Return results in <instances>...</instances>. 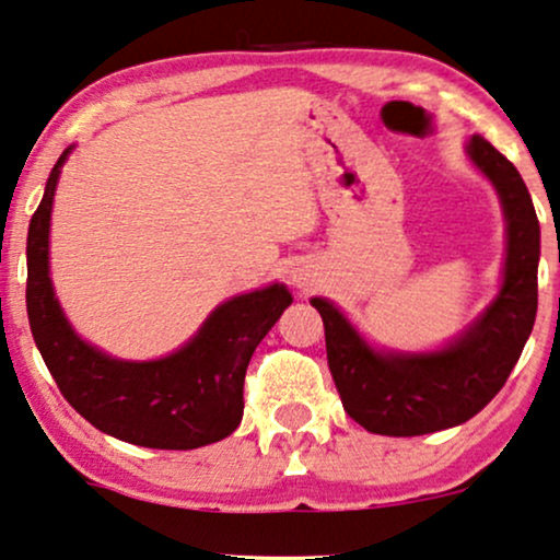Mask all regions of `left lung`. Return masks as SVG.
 <instances>
[{"label": "left lung", "mask_w": 560, "mask_h": 560, "mask_svg": "<svg viewBox=\"0 0 560 560\" xmlns=\"http://www.w3.org/2000/svg\"><path fill=\"white\" fill-rule=\"evenodd\" d=\"M467 153L495 185L509 242L501 292L454 345L430 354L375 352L331 302L310 300L326 328L341 404L370 433L409 438L467 422L503 388L535 326L540 221L529 190L482 135L469 138Z\"/></svg>", "instance_id": "1"}]
</instances>
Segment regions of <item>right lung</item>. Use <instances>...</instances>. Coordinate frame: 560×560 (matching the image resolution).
Returning a JSON list of instances; mask_svg holds the SVG:
<instances>
[{"label": "right lung", "mask_w": 560, "mask_h": 560, "mask_svg": "<svg viewBox=\"0 0 560 560\" xmlns=\"http://www.w3.org/2000/svg\"><path fill=\"white\" fill-rule=\"evenodd\" d=\"M70 148L46 182L28 226L25 305L33 339L51 378L78 415L101 433L145 448L187 451L232 435L255 347L292 305L284 284L226 300L177 352L153 362L112 360L85 345L62 315L49 279L54 190Z\"/></svg>", "instance_id": "obj_1"}]
</instances>
